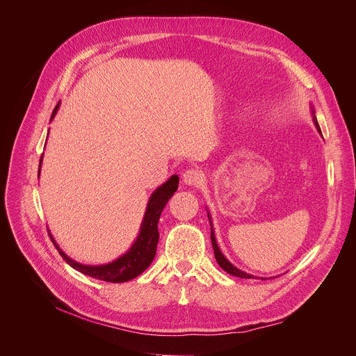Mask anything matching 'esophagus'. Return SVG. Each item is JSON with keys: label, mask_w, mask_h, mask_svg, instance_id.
Returning a JSON list of instances; mask_svg holds the SVG:
<instances>
[{"label": "esophagus", "mask_w": 356, "mask_h": 356, "mask_svg": "<svg viewBox=\"0 0 356 356\" xmlns=\"http://www.w3.org/2000/svg\"><path fill=\"white\" fill-rule=\"evenodd\" d=\"M183 183L187 186H199L203 180V175L200 170L196 169H191V170H186L183 173Z\"/></svg>", "instance_id": "34e87169"}]
</instances>
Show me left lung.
Returning <instances> with one entry per match:
<instances>
[{
	"label": "left lung",
	"instance_id": "1",
	"mask_svg": "<svg viewBox=\"0 0 356 356\" xmlns=\"http://www.w3.org/2000/svg\"><path fill=\"white\" fill-rule=\"evenodd\" d=\"M311 113H312V117H314V124H315V127H316V130L322 134V131H321V127H319V124H318V120H316V117H315V110H314V107H311ZM207 210V209H206ZM207 218H209V222H210V239H211V246H213V250H215V257H216V262L219 264V266L225 270V272H227L229 275H232V276H236V277H243V279H256V276H253V275H250V273H246V272H243V270H241V269H238L236 268L234 265H232L229 260L225 257V254L222 253V250L219 249V246H218V242H216V236H215V230H213V223H211V218H210V213H209V210H207ZM262 279H266V277H262Z\"/></svg>",
	"mask_w": 356,
	"mask_h": 356
}]
</instances>
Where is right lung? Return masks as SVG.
I'll list each match as a JSON object with an SVG mask.
<instances>
[{
	"label": "right lung",
	"mask_w": 356,
	"mask_h": 356,
	"mask_svg": "<svg viewBox=\"0 0 356 356\" xmlns=\"http://www.w3.org/2000/svg\"><path fill=\"white\" fill-rule=\"evenodd\" d=\"M60 107V103L53 111L51 120L54 115L57 114V110ZM41 163H42V156L40 159V169H38V177H40V170H41ZM179 187V177L173 175L168 181H164L161 186H159L156 191L152 193L147 207L145 211L143 220H141L140 230L136 241L130 246V249L123 253L122 256H118L114 259L110 264L104 265H83L77 260H73L70 256H67L60 246L56 243L53 234L51 241L58 249L60 254L65 262L79 272L91 276L94 279H100L104 282H111V283H123L127 280H131L137 277L140 273H143L153 262V259L156 256V248L159 242V230H157V223L160 219L161 211L165 206V203L169 202V199L175 195Z\"/></svg>",
	"instance_id": "right-lung-1"
}]
</instances>
